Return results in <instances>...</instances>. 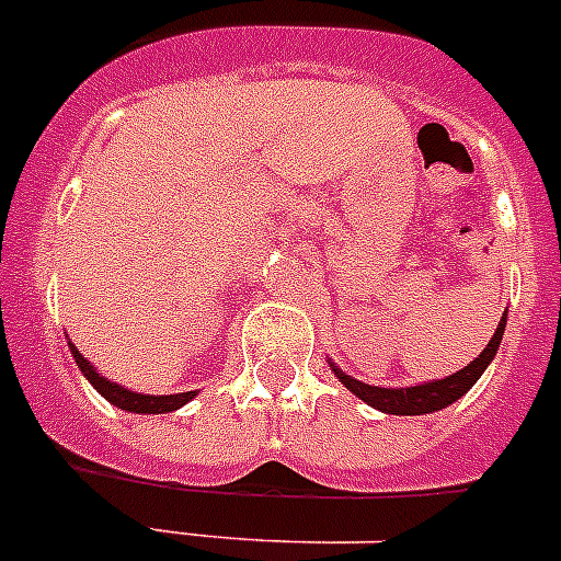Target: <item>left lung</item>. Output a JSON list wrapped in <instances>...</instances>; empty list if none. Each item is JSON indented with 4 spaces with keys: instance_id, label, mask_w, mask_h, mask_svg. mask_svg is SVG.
Masks as SVG:
<instances>
[{
    "instance_id": "left-lung-1",
    "label": "left lung",
    "mask_w": 561,
    "mask_h": 561,
    "mask_svg": "<svg viewBox=\"0 0 561 561\" xmlns=\"http://www.w3.org/2000/svg\"><path fill=\"white\" fill-rule=\"evenodd\" d=\"M503 331H505V314L500 320L497 331L494 336L489 340V345L483 348V354L478 359H472L466 368H460L458 374L447 376V379H438V381H427V385H415V388H374V385H365L359 379H351V376L342 374L336 365L334 374L340 376V381L351 393L359 396L362 401H368L370 408L381 410V413H390V415H421V413H435L440 408H449L453 401H458L466 390L472 388L474 381L483 376V370L489 368V362L494 359L500 348V340H503Z\"/></svg>"
}]
</instances>
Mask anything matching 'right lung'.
I'll return each mask as SVG.
<instances>
[{
  "label": "right lung",
  "instance_id": "1",
  "mask_svg": "<svg viewBox=\"0 0 561 561\" xmlns=\"http://www.w3.org/2000/svg\"><path fill=\"white\" fill-rule=\"evenodd\" d=\"M69 351H72V356H76L78 368H81V374L87 376L89 381H92V388L98 390V393L103 396V399H108L114 404V408L121 410H128V413H171V410H180L182 404H187V401L196 396V390H187V393H173V396H142V393H134V390H126L123 385H114V381L103 379L101 374H98L92 365H89L87 356L81 354V351L69 342Z\"/></svg>",
  "mask_w": 561,
  "mask_h": 561
}]
</instances>
